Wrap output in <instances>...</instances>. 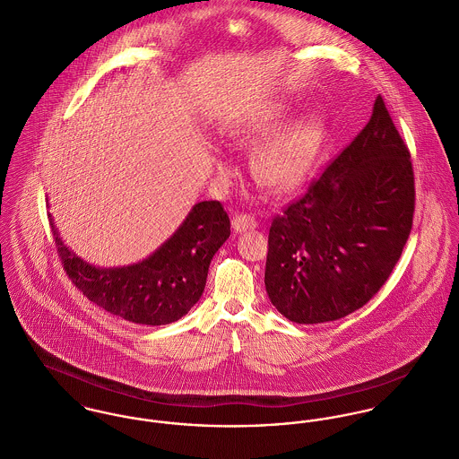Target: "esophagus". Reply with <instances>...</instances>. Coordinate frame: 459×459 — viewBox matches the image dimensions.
Returning a JSON list of instances; mask_svg holds the SVG:
<instances>
[{
	"label": "esophagus",
	"mask_w": 459,
	"mask_h": 459,
	"mask_svg": "<svg viewBox=\"0 0 459 459\" xmlns=\"http://www.w3.org/2000/svg\"><path fill=\"white\" fill-rule=\"evenodd\" d=\"M258 221L255 220V216L251 214H245V212H238L232 216V229L236 232H247V230H253L256 229Z\"/></svg>",
	"instance_id": "obj_1"
}]
</instances>
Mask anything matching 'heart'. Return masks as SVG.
I'll return each mask as SVG.
<instances>
[{
  "instance_id": "obj_1",
  "label": "heart",
  "mask_w": 459,
  "mask_h": 459,
  "mask_svg": "<svg viewBox=\"0 0 459 459\" xmlns=\"http://www.w3.org/2000/svg\"><path fill=\"white\" fill-rule=\"evenodd\" d=\"M290 120L284 109H267L241 124L232 140L239 146L255 148L251 169L256 181L276 195L299 192L316 171L326 138L325 122L316 115ZM227 173L223 162H216Z\"/></svg>"
}]
</instances>
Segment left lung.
<instances>
[{
    "instance_id": "8db88e82",
    "label": "left lung",
    "mask_w": 459,
    "mask_h": 459,
    "mask_svg": "<svg viewBox=\"0 0 459 459\" xmlns=\"http://www.w3.org/2000/svg\"><path fill=\"white\" fill-rule=\"evenodd\" d=\"M414 171L385 100L269 230L265 290L293 323L335 321L388 281L412 229Z\"/></svg>"
}]
</instances>
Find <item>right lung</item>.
Returning <instances> with one entry per match:
<instances>
[{
  "instance_id": "1",
  "label": "right lung",
  "mask_w": 459,
  "mask_h": 459,
  "mask_svg": "<svg viewBox=\"0 0 459 459\" xmlns=\"http://www.w3.org/2000/svg\"><path fill=\"white\" fill-rule=\"evenodd\" d=\"M50 227L73 284L96 306L140 325H169L201 299L214 253L230 236V220L218 201L197 203L177 232L148 258L124 267L82 260Z\"/></svg>"
}]
</instances>
